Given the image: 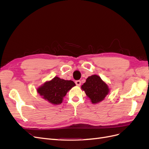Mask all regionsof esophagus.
<instances>
[{"instance_id":"1","label":"esophagus","mask_w":149,"mask_h":149,"mask_svg":"<svg viewBox=\"0 0 149 149\" xmlns=\"http://www.w3.org/2000/svg\"><path fill=\"white\" fill-rule=\"evenodd\" d=\"M75 83H76V84L77 85V86H79L81 84V81L80 80H77V81H75Z\"/></svg>"}]
</instances>
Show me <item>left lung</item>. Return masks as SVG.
<instances>
[{
    "label": "left lung",
    "mask_w": 149,
    "mask_h": 149,
    "mask_svg": "<svg viewBox=\"0 0 149 149\" xmlns=\"http://www.w3.org/2000/svg\"><path fill=\"white\" fill-rule=\"evenodd\" d=\"M81 88L93 104H97L103 101L110 91L108 84L96 74L89 76Z\"/></svg>",
    "instance_id": "1"
}]
</instances>
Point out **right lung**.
I'll return each instance as SVG.
<instances>
[{
  "mask_svg": "<svg viewBox=\"0 0 149 149\" xmlns=\"http://www.w3.org/2000/svg\"><path fill=\"white\" fill-rule=\"evenodd\" d=\"M75 86L73 81L55 76L37 88V91L45 100L53 105H58L62 103L66 93Z\"/></svg>",
  "mask_w": 149,
  "mask_h": 149,
  "instance_id": "right-lung-1",
  "label": "right lung"
}]
</instances>
